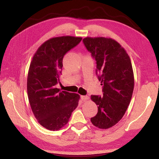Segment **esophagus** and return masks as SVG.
<instances>
[{
  "label": "esophagus",
  "mask_w": 159,
  "mask_h": 159,
  "mask_svg": "<svg viewBox=\"0 0 159 159\" xmlns=\"http://www.w3.org/2000/svg\"><path fill=\"white\" fill-rule=\"evenodd\" d=\"M81 99L84 102H85V101H87L89 99V97L87 95H81Z\"/></svg>",
  "instance_id": "esophagus-1"
}]
</instances>
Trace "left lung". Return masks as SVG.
Instances as JSON below:
<instances>
[{
	"label": "left lung",
	"mask_w": 159,
	"mask_h": 159,
	"mask_svg": "<svg viewBox=\"0 0 159 159\" xmlns=\"http://www.w3.org/2000/svg\"><path fill=\"white\" fill-rule=\"evenodd\" d=\"M83 42L96 61V74L103 85V95H91L98 108L91 121L99 129H109L122 119L131 102L134 82L131 59L111 38L86 37Z\"/></svg>",
	"instance_id": "obj_1"
}]
</instances>
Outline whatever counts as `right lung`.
<instances>
[{"label": "right lung", "instance_id": "obj_1", "mask_svg": "<svg viewBox=\"0 0 159 159\" xmlns=\"http://www.w3.org/2000/svg\"><path fill=\"white\" fill-rule=\"evenodd\" d=\"M81 40L71 36L52 38L38 48L31 61L27 78L28 100L38 122L50 131L64 127L78 105L79 94L61 91L56 85L64 55Z\"/></svg>", "mask_w": 159, "mask_h": 159}]
</instances>
